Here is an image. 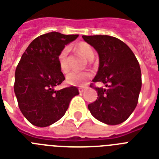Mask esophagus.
Wrapping results in <instances>:
<instances>
[{
	"instance_id": "1",
	"label": "esophagus",
	"mask_w": 159,
	"mask_h": 159,
	"mask_svg": "<svg viewBox=\"0 0 159 159\" xmlns=\"http://www.w3.org/2000/svg\"><path fill=\"white\" fill-rule=\"evenodd\" d=\"M85 90H86V89L82 88V87H80V88H78V91H79L80 93H83Z\"/></svg>"
}]
</instances>
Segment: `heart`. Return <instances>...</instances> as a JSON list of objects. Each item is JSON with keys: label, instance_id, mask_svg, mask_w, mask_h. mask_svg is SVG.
<instances>
[{"label": "heart", "instance_id": "1", "mask_svg": "<svg viewBox=\"0 0 159 159\" xmlns=\"http://www.w3.org/2000/svg\"><path fill=\"white\" fill-rule=\"evenodd\" d=\"M74 48L77 50L78 53L83 55L87 59H91L94 57V51L91 46L86 42H78L74 46ZM68 49L67 47L61 50L59 55V64L62 72L66 73L68 70ZM92 77L91 72L89 71H83V72H71L67 76V82L73 86H85L89 80Z\"/></svg>", "mask_w": 159, "mask_h": 159}]
</instances>
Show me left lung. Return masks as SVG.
<instances>
[{
	"instance_id": "8db88e82",
	"label": "left lung",
	"mask_w": 159,
	"mask_h": 159,
	"mask_svg": "<svg viewBox=\"0 0 159 159\" xmlns=\"http://www.w3.org/2000/svg\"><path fill=\"white\" fill-rule=\"evenodd\" d=\"M96 50L100 65L94 82H103L106 88L95 87L97 100L88 104L93 117L108 125L126 121L137 105L141 89L139 62L129 46L107 35L82 36Z\"/></svg>"
}]
</instances>
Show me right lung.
<instances>
[{
	"mask_svg": "<svg viewBox=\"0 0 159 159\" xmlns=\"http://www.w3.org/2000/svg\"><path fill=\"white\" fill-rule=\"evenodd\" d=\"M78 35L56 32L41 35L26 49L15 70L14 90L19 109L28 122L45 127L65 114L71 100L79 94L76 86L59 91L55 87L65 79L59 55Z\"/></svg>",
	"mask_w": 159,
	"mask_h": 159,
	"instance_id": "obj_1",
	"label": "right lung"
}]
</instances>
